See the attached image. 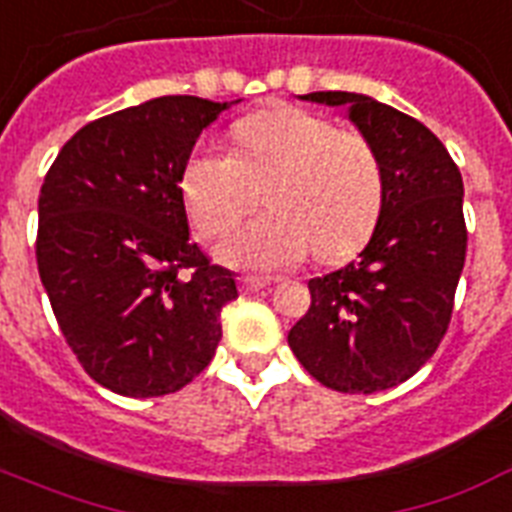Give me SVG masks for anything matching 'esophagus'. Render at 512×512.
<instances>
[{"label":"esophagus","mask_w":512,"mask_h":512,"mask_svg":"<svg viewBox=\"0 0 512 512\" xmlns=\"http://www.w3.org/2000/svg\"><path fill=\"white\" fill-rule=\"evenodd\" d=\"M239 284H242V292H260V289H265V281L263 278H255V276H244L242 281H239Z\"/></svg>","instance_id":"1"}]
</instances>
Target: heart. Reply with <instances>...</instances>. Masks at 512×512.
<instances>
[{
	"mask_svg": "<svg viewBox=\"0 0 512 512\" xmlns=\"http://www.w3.org/2000/svg\"><path fill=\"white\" fill-rule=\"evenodd\" d=\"M236 152L202 144L184 168L191 218L207 236L226 234L265 186L270 213L220 244L218 255L249 270H284L315 255L334 263L355 252L376 226L384 176L363 134L315 112L276 107L239 120Z\"/></svg>",
	"mask_w": 512,
	"mask_h": 512,
	"instance_id": "heart-1",
	"label": "heart"
}]
</instances>
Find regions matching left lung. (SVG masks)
<instances>
[{
	"label": "left lung",
	"instance_id": "left-lung-1",
	"mask_svg": "<svg viewBox=\"0 0 512 512\" xmlns=\"http://www.w3.org/2000/svg\"><path fill=\"white\" fill-rule=\"evenodd\" d=\"M299 99L347 107L381 160L384 197L357 260L307 281L313 302L289 331V347L328 389L384 392L421 371L450 326L468 244L463 178L421 120L368 94Z\"/></svg>",
	"mask_w": 512,
	"mask_h": 512
}]
</instances>
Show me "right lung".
Segmentation results:
<instances>
[{
	"mask_svg": "<svg viewBox=\"0 0 512 512\" xmlns=\"http://www.w3.org/2000/svg\"><path fill=\"white\" fill-rule=\"evenodd\" d=\"M236 102L157 97L112 112L44 178L41 284L83 371L110 392L162 397L213 360L220 310L239 292L189 239L181 181L199 134Z\"/></svg>",
	"mask_w": 512,
	"mask_h": 512,
	"instance_id": "1",
	"label": "right lung"
}]
</instances>
